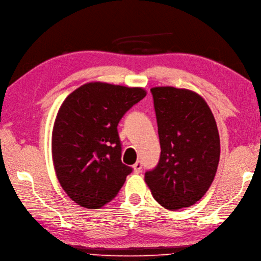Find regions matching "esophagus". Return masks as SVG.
Returning a JSON list of instances; mask_svg holds the SVG:
<instances>
[{
	"label": "esophagus",
	"mask_w": 261,
	"mask_h": 261,
	"mask_svg": "<svg viewBox=\"0 0 261 261\" xmlns=\"http://www.w3.org/2000/svg\"><path fill=\"white\" fill-rule=\"evenodd\" d=\"M133 170H134L135 173H140L142 171V163L140 161L136 162V163L133 165Z\"/></svg>",
	"instance_id": "obj_1"
}]
</instances>
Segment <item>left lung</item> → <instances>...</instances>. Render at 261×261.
Returning a JSON list of instances; mask_svg holds the SVG:
<instances>
[{"label":"left lung","mask_w":261,"mask_h":261,"mask_svg":"<svg viewBox=\"0 0 261 261\" xmlns=\"http://www.w3.org/2000/svg\"><path fill=\"white\" fill-rule=\"evenodd\" d=\"M158 119L161 158L145 182L167 210L202 199L216 176L220 137L216 119L198 92L171 86L150 88Z\"/></svg>","instance_id":"1"}]
</instances>
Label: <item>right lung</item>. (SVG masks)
I'll use <instances>...</instances> for the list:
<instances>
[{
  "instance_id": "1",
  "label": "right lung",
  "mask_w": 261,
  "mask_h": 261,
  "mask_svg": "<svg viewBox=\"0 0 261 261\" xmlns=\"http://www.w3.org/2000/svg\"><path fill=\"white\" fill-rule=\"evenodd\" d=\"M146 94L142 87L92 82L61 103L52 129V161L61 188L78 205L100 209L118 194L132 167L121 163L117 125Z\"/></svg>"
}]
</instances>
